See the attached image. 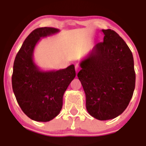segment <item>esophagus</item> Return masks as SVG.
<instances>
[{"instance_id": "1", "label": "esophagus", "mask_w": 146, "mask_h": 146, "mask_svg": "<svg viewBox=\"0 0 146 146\" xmlns=\"http://www.w3.org/2000/svg\"><path fill=\"white\" fill-rule=\"evenodd\" d=\"M80 70V67L79 66V65H78V64H76V73H78V72H79Z\"/></svg>"}]
</instances>
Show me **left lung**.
I'll return each instance as SVG.
<instances>
[{
    "label": "left lung",
    "mask_w": 146,
    "mask_h": 146,
    "mask_svg": "<svg viewBox=\"0 0 146 146\" xmlns=\"http://www.w3.org/2000/svg\"><path fill=\"white\" fill-rule=\"evenodd\" d=\"M98 43L80 62L78 79L86 95V108L100 121L113 119L125 110L135 88L134 59L130 49L111 29L102 30Z\"/></svg>",
    "instance_id": "left-lung-1"
}]
</instances>
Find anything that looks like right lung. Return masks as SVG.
<instances>
[{
    "label": "right lung",
    "instance_id": "1",
    "mask_svg": "<svg viewBox=\"0 0 146 146\" xmlns=\"http://www.w3.org/2000/svg\"><path fill=\"white\" fill-rule=\"evenodd\" d=\"M59 32V29L48 27L35 29L24 41L14 60V94L22 111L35 121L48 122L60 113L64 92L76 77L73 64L45 71L34 62L35 48L41 38Z\"/></svg>",
    "mask_w": 146,
    "mask_h": 146
}]
</instances>
